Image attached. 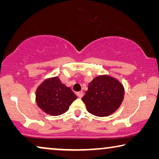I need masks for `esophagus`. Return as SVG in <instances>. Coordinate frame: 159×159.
I'll list each match as a JSON object with an SVG mask.
<instances>
[{"instance_id": "esophagus-1", "label": "esophagus", "mask_w": 159, "mask_h": 159, "mask_svg": "<svg viewBox=\"0 0 159 159\" xmlns=\"http://www.w3.org/2000/svg\"><path fill=\"white\" fill-rule=\"evenodd\" d=\"M77 96L80 98H82V96H83V92H82V91H80V92H78L77 93Z\"/></svg>"}]
</instances>
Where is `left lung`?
I'll list each match as a JSON object with an SVG mask.
<instances>
[{"label":"left lung","mask_w":159,"mask_h":159,"mask_svg":"<svg viewBox=\"0 0 159 159\" xmlns=\"http://www.w3.org/2000/svg\"><path fill=\"white\" fill-rule=\"evenodd\" d=\"M125 88L116 78L100 75L89 83L82 98L89 113L96 116H107L119 108L124 100Z\"/></svg>","instance_id":"obj_1"}]
</instances>
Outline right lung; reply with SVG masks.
I'll list each match as a JSON object with an SVG mask.
<instances>
[{"label": "right lung", "mask_w": 159, "mask_h": 159, "mask_svg": "<svg viewBox=\"0 0 159 159\" xmlns=\"http://www.w3.org/2000/svg\"><path fill=\"white\" fill-rule=\"evenodd\" d=\"M77 98L71 88L63 84L58 77H54L45 80L38 87L35 101L38 107L45 114L58 116L66 112Z\"/></svg>", "instance_id": "1"}]
</instances>
